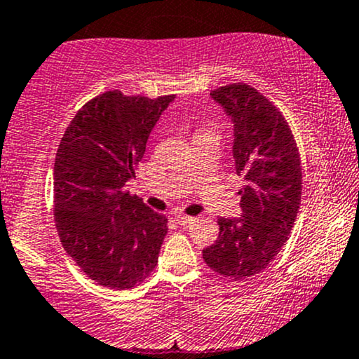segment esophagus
Wrapping results in <instances>:
<instances>
[{
	"label": "esophagus",
	"mask_w": 359,
	"mask_h": 359,
	"mask_svg": "<svg viewBox=\"0 0 359 359\" xmlns=\"http://www.w3.org/2000/svg\"><path fill=\"white\" fill-rule=\"evenodd\" d=\"M176 220H178V224H180V225H188V224H193V220H195V217L178 215V217H176Z\"/></svg>",
	"instance_id": "esophagus-1"
}]
</instances>
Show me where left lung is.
<instances>
[{
    "label": "left lung",
    "mask_w": 359,
    "mask_h": 359,
    "mask_svg": "<svg viewBox=\"0 0 359 359\" xmlns=\"http://www.w3.org/2000/svg\"><path fill=\"white\" fill-rule=\"evenodd\" d=\"M210 96L233 123L232 156L245 187L243 215L220 217L219 239L203 249V259L217 275L243 281L288 241L302 198L300 156L285 116L255 88L227 84Z\"/></svg>",
    "instance_id": "8db88e82"
}]
</instances>
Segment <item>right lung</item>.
<instances>
[{
    "mask_svg": "<svg viewBox=\"0 0 359 359\" xmlns=\"http://www.w3.org/2000/svg\"><path fill=\"white\" fill-rule=\"evenodd\" d=\"M175 95L149 100L107 91L64 132L54 163V215L64 249L88 278L130 290L151 275L168 219L126 190Z\"/></svg>",
    "mask_w": 359,
    "mask_h": 359,
    "instance_id": "1",
    "label": "right lung"
}]
</instances>
